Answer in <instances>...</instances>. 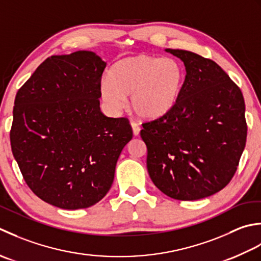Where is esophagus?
Returning <instances> with one entry per match:
<instances>
[{
  "label": "esophagus",
  "mask_w": 261,
  "mask_h": 261,
  "mask_svg": "<svg viewBox=\"0 0 261 261\" xmlns=\"http://www.w3.org/2000/svg\"><path fill=\"white\" fill-rule=\"evenodd\" d=\"M130 125H132L133 133H134V135H135V136L140 135V132H141V127H140V125H138L137 123H135V121H132Z\"/></svg>",
  "instance_id": "1"
}]
</instances>
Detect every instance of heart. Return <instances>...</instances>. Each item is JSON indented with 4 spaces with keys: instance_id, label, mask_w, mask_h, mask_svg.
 <instances>
[{
    "instance_id": "heart-1",
    "label": "heart",
    "mask_w": 261,
    "mask_h": 261,
    "mask_svg": "<svg viewBox=\"0 0 261 261\" xmlns=\"http://www.w3.org/2000/svg\"><path fill=\"white\" fill-rule=\"evenodd\" d=\"M185 83L181 64L171 57L137 55L115 63L109 76L100 83L103 102L114 110L121 109L130 95V107L144 119L168 114L180 97Z\"/></svg>"
}]
</instances>
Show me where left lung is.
<instances>
[{"instance_id": "8db88e82", "label": "left lung", "mask_w": 261, "mask_h": 261, "mask_svg": "<svg viewBox=\"0 0 261 261\" xmlns=\"http://www.w3.org/2000/svg\"><path fill=\"white\" fill-rule=\"evenodd\" d=\"M167 51L184 62L187 74L174 107L142 124L147 171L169 197L197 200L222 190L234 175L247 142L246 106L240 88L214 61Z\"/></svg>"}]
</instances>
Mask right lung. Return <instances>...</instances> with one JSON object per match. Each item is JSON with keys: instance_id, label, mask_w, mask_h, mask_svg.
I'll use <instances>...</instances> for the list:
<instances>
[{"instance_id": "1", "label": "right lung", "mask_w": 261, "mask_h": 261, "mask_svg": "<svg viewBox=\"0 0 261 261\" xmlns=\"http://www.w3.org/2000/svg\"><path fill=\"white\" fill-rule=\"evenodd\" d=\"M106 63L92 51L54 55L15 95L10 142L25 184L46 203L87 208L108 193L129 120L100 110Z\"/></svg>"}]
</instances>
